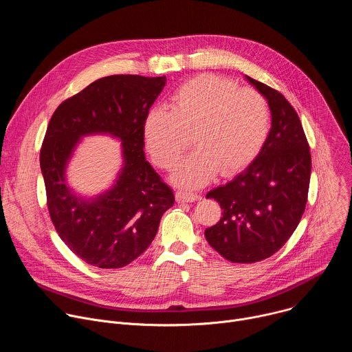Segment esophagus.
I'll return each instance as SVG.
<instances>
[{
  "instance_id": "esophagus-1",
  "label": "esophagus",
  "mask_w": 352,
  "mask_h": 352,
  "mask_svg": "<svg viewBox=\"0 0 352 352\" xmlns=\"http://www.w3.org/2000/svg\"><path fill=\"white\" fill-rule=\"evenodd\" d=\"M200 196L192 192H185V190H178L175 193V199L178 204H189V202H195Z\"/></svg>"
}]
</instances>
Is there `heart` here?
<instances>
[{
    "label": "heart",
    "mask_w": 352,
    "mask_h": 352,
    "mask_svg": "<svg viewBox=\"0 0 352 352\" xmlns=\"http://www.w3.org/2000/svg\"><path fill=\"white\" fill-rule=\"evenodd\" d=\"M168 109L156 107L146 114L143 139L153 162L171 171L192 135L196 150L173 177L186 189L209 184L219 171L231 175L248 167L261 153L270 131L265 97L214 75L185 82L171 96Z\"/></svg>",
    "instance_id": "obj_1"
}]
</instances>
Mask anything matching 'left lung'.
<instances>
[{"instance_id":"obj_1","label":"left lung","mask_w":352,"mask_h":352,"mask_svg":"<svg viewBox=\"0 0 352 352\" xmlns=\"http://www.w3.org/2000/svg\"><path fill=\"white\" fill-rule=\"evenodd\" d=\"M246 80L266 98L272 128L258 157L206 197L223 216L205 230L210 246L232 263L270 258L288 241L304 214L311 181L309 144L287 98L250 76Z\"/></svg>"}]
</instances>
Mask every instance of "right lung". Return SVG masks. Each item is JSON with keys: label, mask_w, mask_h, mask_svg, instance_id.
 <instances>
[{"label": "right lung", "mask_w": 352, "mask_h": 352, "mask_svg": "<svg viewBox=\"0 0 352 352\" xmlns=\"http://www.w3.org/2000/svg\"><path fill=\"white\" fill-rule=\"evenodd\" d=\"M166 76L111 75L97 79L54 111L40 150L50 217L65 245L100 269L129 265L152 243L174 193L144 156L143 121L166 86ZM122 142L123 164L113 185L82 197L66 170L85 135Z\"/></svg>", "instance_id": "right-lung-1"}]
</instances>
